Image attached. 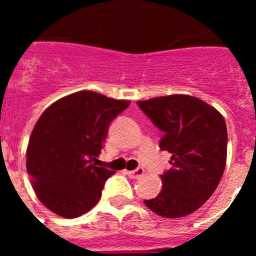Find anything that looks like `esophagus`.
I'll return each mask as SVG.
<instances>
[{
  "label": "esophagus",
  "mask_w": 256,
  "mask_h": 256,
  "mask_svg": "<svg viewBox=\"0 0 256 256\" xmlns=\"http://www.w3.org/2000/svg\"><path fill=\"white\" fill-rule=\"evenodd\" d=\"M144 168H137L134 169V170H126V174H128L130 178H140L144 176Z\"/></svg>",
  "instance_id": "obj_1"
}]
</instances>
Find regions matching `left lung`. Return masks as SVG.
I'll return each instance as SVG.
<instances>
[{
  "instance_id": "1",
  "label": "left lung",
  "mask_w": 256,
  "mask_h": 256,
  "mask_svg": "<svg viewBox=\"0 0 256 256\" xmlns=\"http://www.w3.org/2000/svg\"><path fill=\"white\" fill-rule=\"evenodd\" d=\"M137 105L164 136L160 148L172 154V168L162 176V187L144 205L164 218L196 212L218 187L227 160L224 118L198 97L170 94Z\"/></svg>"
}]
</instances>
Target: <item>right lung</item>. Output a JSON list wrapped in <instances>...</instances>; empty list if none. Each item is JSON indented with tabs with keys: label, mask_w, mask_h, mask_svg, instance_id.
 <instances>
[{
	"label": "right lung",
	"mask_w": 256,
	"mask_h": 256,
	"mask_svg": "<svg viewBox=\"0 0 256 256\" xmlns=\"http://www.w3.org/2000/svg\"><path fill=\"white\" fill-rule=\"evenodd\" d=\"M130 105L79 91L44 110L26 148V172L44 206L62 218H76L98 202L115 172L92 162L100 155L110 123Z\"/></svg>",
	"instance_id": "1"
}]
</instances>
